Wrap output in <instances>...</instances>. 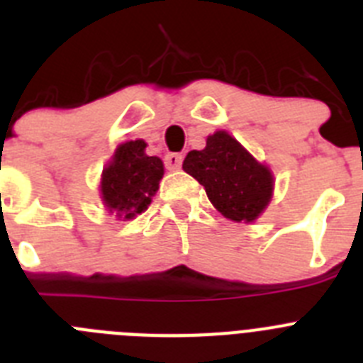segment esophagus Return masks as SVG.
Instances as JSON below:
<instances>
[{"label":"esophagus","instance_id":"1","mask_svg":"<svg viewBox=\"0 0 363 363\" xmlns=\"http://www.w3.org/2000/svg\"><path fill=\"white\" fill-rule=\"evenodd\" d=\"M182 162H184V156L179 152H169L165 156V167L169 171H178L182 167Z\"/></svg>","mask_w":363,"mask_h":363}]
</instances>
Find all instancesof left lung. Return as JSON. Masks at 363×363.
<instances>
[{"instance_id": "obj_1", "label": "left lung", "mask_w": 363, "mask_h": 363, "mask_svg": "<svg viewBox=\"0 0 363 363\" xmlns=\"http://www.w3.org/2000/svg\"><path fill=\"white\" fill-rule=\"evenodd\" d=\"M184 171L205 187L211 203L233 221L251 223L272 198L274 178L229 133L218 130L201 150H191Z\"/></svg>"}]
</instances>
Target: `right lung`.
Wrapping results in <instances>:
<instances>
[{
  "label": "right lung",
  "mask_w": 363,
  "mask_h": 363,
  "mask_svg": "<svg viewBox=\"0 0 363 363\" xmlns=\"http://www.w3.org/2000/svg\"><path fill=\"white\" fill-rule=\"evenodd\" d=\"M143 140L121 143L101 174V201L108 213L133 220L152 201L163 178V162L147 156Z\"/></svg>",
  "instance_id": "1"
}]
</instances>
